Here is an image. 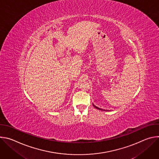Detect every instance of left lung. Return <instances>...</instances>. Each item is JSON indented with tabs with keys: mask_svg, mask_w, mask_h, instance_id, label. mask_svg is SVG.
<instances>
[{
	"mask_svg": "<svg viewBox=\"0 0 159 159\" xmlns=\"http://www.w3.org/2000/svg\"><path fill=\"white\" fill-rule=\"evenodd\" d=\"M93 106H94V107H96V109H101V110H102V109H100V108H99V107H96V106H94V104H93Z\"/></svg>",
	"mask_w": 159,
	"mask_h": 159,
	"instance_id": "8db88e82",
	"label": "left lung"
}]
</instances>
